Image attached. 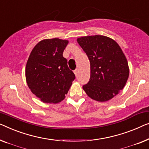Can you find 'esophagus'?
Segmentation results:
<instances>
[{"mask_svg":"<svg viewBox=\"0 0 149 149\" xmlns=\"http://www.w3.org/2000/svg\"><path fill=\"white\" fill-rule=\"evenodd\" d=\"M74 74H75V76H77V75H78V70H74Z\"/></svg>","mask_w":149,"mask_h":149,"instance_id":"obj_1","label":"esophagus"}]
</instances>
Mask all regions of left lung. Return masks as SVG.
<instances>
[{
  "mask_svg": "<svg viewBox=\"0 0 149 149\" xmlns=\"http://www.w3.org/2000/svg\"><path fill=\"white\" fill-rule=\"evenodd\" d=\"M77 41L91 63V77L84 91L93 100L111 99L123 88L129 67L122 50L114 40L101 35L78 38Z\"/></svg>",
  "mask_w": 149,
  "mask_h": 149,
  "instance_id": "obj_1",
  "label": "left lung"
}]
</instances>
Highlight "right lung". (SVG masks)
<instances>
[{"instance_id": "right-lung-1", "label": "right lung", "mask_w": 149, "mask_h": 149, "mask_svg": "<svg viewBox=\"0 0 149 149\" xmlns=\"http://www.w3.org/2000/svg\"><path fill=\"white\" fill-rule=\"evenodd\" d=\"M68 40L45 39L35 46L26 68V81L41 101L58 103L65 97L75 78L63 56Z\"/></svg>"}]
</instances>
